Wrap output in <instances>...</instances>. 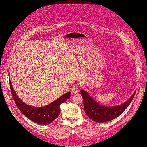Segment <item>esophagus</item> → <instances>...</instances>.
Instances as JSON below:
<instances>
[{"label":"esophagus","instance_id":"1","mask_svg":"<svg viewBox=\"0 0 147 147\" xmlns=\"http://www.w3.org/2000/svg\"><path fill=\"white\" fill-rule=\"evenodd\" d=\"M72 92L74 94H77L79 92V88L77 85H75L72 88Z\"/></svg>","mask_w":147,"mask_h":147}]
</instances>
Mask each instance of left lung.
Masks as SVG:
<instances>
[{
	"mask_svg": "<svg viewBox=\"0 0 147 147\" xmlns=\"http://www.w3.org/2000/svg\"><path fill=\"white\" fill-rule=\"evenodd\" d=\"M136 91L126 102L115 106H105L99 104L83 90L80 91V94L83 100L84 109L87 116L96 122L105 123L116 118L126 109L134 97Z\"/></svg>",
	"mask_w": 147,
	"mask_h": 147,
	"instance_id": "left-lung-1",
	"label": "left lung"
}]
</instances>
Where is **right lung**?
<instances>
[{
  "instance_id": "obj_1",
  "label": "right lung",
  "mask_w": 147,
  "mask_h": 147,
  "mask_svg": "<svg viewBox=\"0 0 147 147\" xmlns=\"http://www.w3.org/2000/svg\"><path fill=\"white\" fill-rule=\"evenodd\" d=\"M9 82L13 99L21 113L31 121L42 125L51 123L59 116L61 111L60 105L65 102L70 97L71 92L69 91L47 105L36 107L26 104L22 101L16 94L12 86L10 79Z\"/></svg>"
}]
</instances>
